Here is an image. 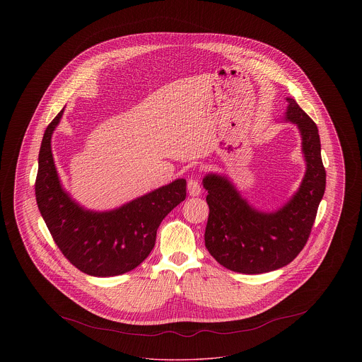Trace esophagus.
I'll return each instance as SVG.
<instances>
[{
	"label": "esophagus",
	"mask_w": 362,
	"mask_h": 362,
	"mask_svg": "<svg viewBox=\"0 0 362 362\" xmlns=\"http://www.w3.org/2000/svg\"><path fill=\"white\" fill-rule=\"evenodd\" d=\"M187 189H189V194L191 197H198L201 194V185L198 182L197 177H191L187 183Z\"/></svg>",
	"instance_id": "esophagus-1"
}]
</instances>
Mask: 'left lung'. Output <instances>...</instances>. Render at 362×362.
I'll list each match as a JSON object with an SVG mask.
<instances>
[{
	"mask_svg": "<svg viewBox=\"0 0 362 362\" xmlns=\"http://www.w3.org/2000/svg\"><path fill=\"white\" fill-rule=\"evenodd\" d=\"M286 100V119L298 126L303 138L307 173L285 206L262 213L250 206L224 176L211 173L204 179L207 251L225 269L241 274L269 273L289 264L308 241L326 189L317 126L294 99Z\"/></svg>",
	"mask_w": 362,
	"mask_h": 362,
	"instance_id": "left-lung-1",
	"label": "left lung"
}]
</instances>
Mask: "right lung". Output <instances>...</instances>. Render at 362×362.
<instances>
[{
	"instance_id": "add662e5",
	"label": "right lung",
	"mask_w": 362,
	"mask_h": 362,
	"mask_svg": "<svg viewBox=\"0 0 362 362\" xmlns=\"http://www.w3.org/2000/svg\"><path fill=\"white\" fill-rule=\"evenodd\" d=\"M64 110L42 139L35 195L39 211L64 257L93 276L124 274L155 247L157 228L186 199V180L177 179L126 205L104 213L84 210L61 187L52 153V134Z\"/></svg>"
}]
</instances>
